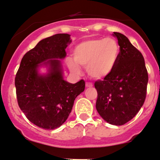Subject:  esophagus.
<instances>
[{
  "label": "esophagus",
  "instance_id": "esophagus-1",
  "mask_svg": "<svg viewBox=\"0 0 160 160\" xmlns=\"http://www.w3.org/2000/svg\"><path fill=\"white\" fill-rule=\"evenodd\" d=\"M86 86L87 87V88H92V87L93 86V85L92 82H86Z\"/></svg>",
  "mask_w": 160,
  "mask_h": 160
}]
</instances>
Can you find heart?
Instances as JSON below:
<instances>
[{
  "label": "heart",
  "instance_id": "heart-1",
  "mask_svg": "<svg viewBox=\"0 0 160 160\" xmlns=\"http://www.w3.org/2000/svg\"><path fill=\"white\" fill-rule=\"evenodd\" d=\"M120 53L118 42L114 38H95L78 44L73 50L74 60H68L72 73L79 74L80 68H86L87 73L95 80L108 76L116 67Z\"/></svg>",
  "mask_w": 160,
  "mask_h": 160
}]
</instances>
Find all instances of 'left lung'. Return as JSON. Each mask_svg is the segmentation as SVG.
Returning a JSON list of instances; mask_svg holds the SVG:
<instances>
[{
    "label": "left lung",
    "mask_w": 160,
    "mask_h": 160,
    "mask_svg": "<svg viewBox=\"0 0 160 160\" xmlns=\"http://www.w3.org/2000/svg\"><path fill=\"white\" fill-rule=\"evenodd\" d=\"M113 36L118 40L120 53L114 71L98 80L96 108L106 122L122 125L135 117L146 98L148 74L141 52L128 38L119 32Z\"/></svg>",
    "instance_id": "obj_1"
}]
</instances>
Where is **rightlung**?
I'll use <instances>...</instances> for the list:
<instances>
[{"instance_id":"obj_1","label":"right lung","mask_w":160,"mask_h":160,"mask_svg":"<svg viewBox=\"0 0 160 160\" xmlns=\"http://www.w3.org/2000/svg\"><path fill=\"white\" fill-rule=\"evenodd\" d=\"M70 35L57 34L41 40L24 54L16 74L18 106L30 122L40 128H59L72 112L74 100L85 89L83 80L70 83L63 79L61 60L71 43ZM46 67L45 74L39 73Z\"/></svg>"}]
</instances>
